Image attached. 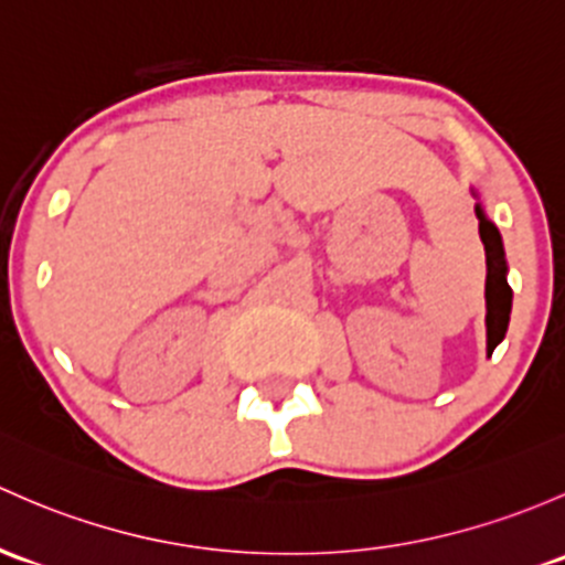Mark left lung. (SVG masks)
<instances>
[{"instance_id": "obj_1", "label": "left lung", "mask_w": 565, "mask_h": 565, "mask_svg": "<svg viewBox=\"0 0 565 565\" xmlns=\"http://www.w3.org/2000/svg\"><path fill=\"white\" fill-rule=\"evenodd\" d=\"M479 237L484 243L487 278H484V300H487V354L503 341L509 328V313H512V287L507 284V259H503V243L495 224L484 218L482 207H477Z\"/></svg>"}]
</instances>
